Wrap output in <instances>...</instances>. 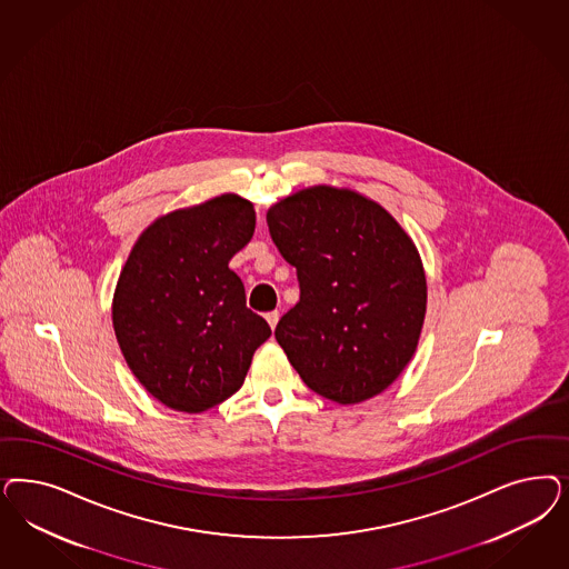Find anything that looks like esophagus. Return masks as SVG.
Returning <instances> with one entry per match:
<instances>
[{"instance_id": "1", "label": "esophagus", "mask_w": 569, "mask_h": 569, "mask_svg": "<svg viewBox=\"0 0 569 569\" xmlns=\"http://www.w3.org/2000/svg\"><path fill=\"white\" fill-rule=\"evenodd\" d=\"M266 320H268V325H270V329L274 330L276 325H278V320H280V313L268 312V313H266Z\"/></svg>"}]
</instances>
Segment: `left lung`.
<instances>
[{"mask_svg": "<svg viewBox=\"0 0 569 569\" xmlns=\"http://www.w3.org/2000/svg\"><path fill=\"white\" fill-rule=\"evenodd\" d=\"M266 220L297 268L301 297L274 335L303 383L337 403L386 391L421 339L427 278L417 244L379 202L325 183L276 202Z\"/></svg>", "mask_w": 569, "mask_h": 569, "instance_id": "8db88e82", "label": "left lung"}]
</instances>
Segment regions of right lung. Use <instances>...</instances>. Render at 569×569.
Returning <instances> with one entry per match:
<instances>
[{
	"mask_svg": "<svg viewBox=\"0 0 569 569\" xmlns=\"http://www.w3.org/2000/svg\"><path fill=\"white\" fill-rule=\"evenodd\" d=\"M253 232V202L226 192L157 218L121 268L112 329L133 377L171 410L228 400L272 335L228 268Z\"/></svg>",
	"mask_w": 569,
	"mask_h": 569,
	"instance_id": "add662e5",
	"label": "right lung"
}]
</instances>
